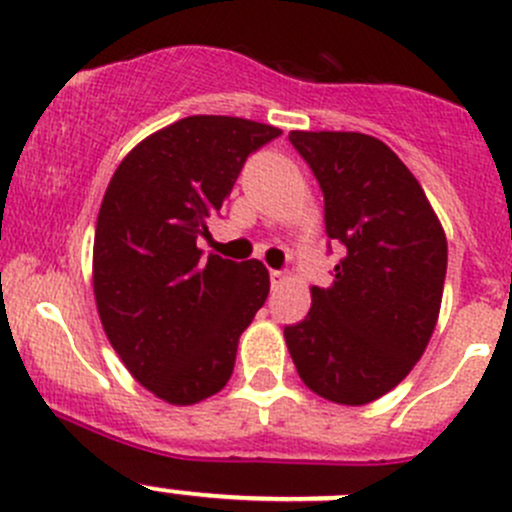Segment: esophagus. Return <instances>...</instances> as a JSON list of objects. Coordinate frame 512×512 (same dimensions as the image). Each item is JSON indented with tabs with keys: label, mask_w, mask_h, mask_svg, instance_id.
I'll list each match as a JSON object with an SVG mask.
<instances>
[{
	"label": "esophagus",
	"mask_w": 512,
	"mask_h": 512,
	"mask_svg": "<svg viewBox=\"0 0 512 512\" xmlns=\"http://www.w3.org/2000/svg\"><path fill=\"white\" fill-rule=\"evenodd\" d=\"M270 282H272V287L285 285L287 275H285V272H282V270H272V272H270Z\"/></svg>",
	"instance_id": "obj_1"
}]
</instances>
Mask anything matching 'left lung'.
<instances>
[{
    "instance_id": "1",
    "label": "left lung",
    "mask_w": 512,
    "mask_h": 512,
    "mask_svg": "<svg viewBox=\"0 0 512 512\" xmlns=\"http://www.w3.org/2000/svg\"><path fill=\"white\" fill-rule=\"evenodd\" d=\"M324 195V225L344 257L312 309L285 327L297 374L314 394L364 406L406 379L441 309L448 245L426 193L379 138L292 131Z\"/></svg>"
}]
</instances>
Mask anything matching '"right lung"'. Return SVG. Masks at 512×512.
<instances>
[{
    "mask_svg": "<svg viewBox=\"0 0 512 512\" xmlns=\"http://www.w3.org/2000/svg\"><path fill=\"white\" fill-rule=\"evenodd\" d=\"M280 128L188 116L138 143L103 195L94 294L108 342L158 399L190 406L218 394L237 342L270 292L260 260L203 257L200 237L250 153Z\"/></svg>",
    "mask_w": 512,
    "mask_h": 512,
    "instance_id": "obj_1",
    "label": "right lung"
}]
</instances>
